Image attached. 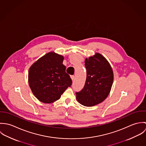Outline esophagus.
Instances as JSON below:
<instances>
[{"instance_id": "1", "label": "esophagus", "mask_w": 146, "mask_h": 146, "mask_svg": "<svg viewBox=\"0 0 146 146\" xmlns=\"http://www.w3.org/2000/svg\"><path fill=\"white\" fill-rule=\"evenodd\" d=\"M71 79H72V81H74V80H75V76H74V75H71Z\"/></svg>"}]
</instances>
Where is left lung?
I'll return each instance as SVG.
<instances>
[{
    "mask_svg": "<svg viewBox=\"0 0 146 146\" xmlns=\"http://www.w3.org/2000/svg\"><path fill=\"white\" fill-rule=\"evenodd\" d=\"M85 66L86 79L83 89L76 93V99L83 106H94L102 102L110 94L113 73L110 63L99 53L86 58Z\"/></svg>",
    "mask_w": 146,
    "mask_h": 146,
    "instance_id": "obj_1",
    "label": "left lung"
}]
</instances>
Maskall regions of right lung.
Returning a JSON list of instances; mask_svg holds the SVG:
<instances>
[{
	"label": "right lung",
	"mask_w": 146,
	"mask_h": 146,
	"mask_svg": "<svg viewBox=\"0 0 146 146\" xmlns=\"http://www.w3.org/2000/svg\"><path fill=\"white\" fill-rule=\"evenodd\" d=\"M64 57L50 52L29 68L28 81L35 97L44 104L58 100L66 89L72 84L70 75L63 64Z\"/></svg>",
	"instance_id": "obj_1"
}]
</instances>
